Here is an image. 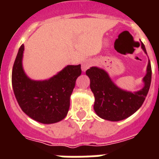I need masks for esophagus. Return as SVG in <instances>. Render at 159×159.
Returning <instances> with one entry per match:
<instances>
[{
	"mask_svg": "<svg viewBox=\"0 0 159 159\" xmlns=\"http://www.w3.org/2000/svg\"><path fill=\"white\" fill-rule=\"evenodd\" d=\"M92 64H93V62H92V61H90V60H86V61H84V62L82 63V70L83 72L87 71L88 68H90V67H92Z\"/></svg>",
	"mask_w": 159,
	"mask_h": 159,
	"instance_id": "1",
	"label": "esophagus"
}]
</instances>
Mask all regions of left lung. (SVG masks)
Listing matches in <instances>:
<instances>
[{"label": "left lung", "mask_w": 159, "mask_h": 159, "mask_svg": "<svg viewBox=\"0 0 159 159\" xmlns=\"http://www.w3.org/2000/svg\"><path fill=\"white\" fill-rule=\"evenodd\" d=\"M141 47L147 53L143 43ZM86 74L91 81L90 87L94 94V110L97 116L107 120L119 121L128 118L143 105L150 87L152 68L148 61L147 74L143 77L144 87L134 93L116 87L103 69L92 67L87 70Z\"/></svg>", "instance_id": "obj_1"}]
</instances>
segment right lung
<instances>
[{
	"label": "right lung",
	"mask_w": 159,
	"mask_h": 159,
	"mask_svg": "<svg viewBox=\"0 0 159 159\" xmlns=\"http://www.w3.org/2000/svg\"><path fill=\"white\" fill-rule=\"evenodd\" d=\"M24 44L20 46L12 69V87L21 110L34 120L53 124L67 116L70 97L76 80L82 73L81 65H68L45 81H33L22 67Z\"/></svg>",
	"instance_id": "1"
}]
</instances>
